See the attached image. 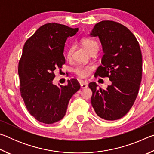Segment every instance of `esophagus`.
Masks as SVG:
<instances>
[{
	"label": "esophagus",
	"mask_w": 154,
	"mask_h": 154,
	"mask_svg": "<svg viewBox=\"0 0 154 154\" xmlns=\"http://www.w3.org/2000/svg\"><path fill=\"white\" fill-rule=\"evenodd\" d=\"M80 85L82 89H84V88H88V83L86 82H81Z\"/></svg>",
	"instance_id": "esophagus-1"
}]
</instances>
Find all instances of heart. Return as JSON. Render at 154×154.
I'll return each instance as SVG.
<instances>
[{
  "label": "heart",
  "mask_w": 154,
  "mask_h": 154,
  "mask_svg": "<svg viewBox=\"0 0 154 154\" xmlns=\"http://www.w3.org/2000/svg\"><path fill=\"white\" fill-rule=\"evenodd\" d=\"M82 45L89 53H92L93 51L97 52L98 50V44L96 41L91 39V38H83L81 41ZM74 51V46H70L67 50L66 58L67 59H71L72 54ZM92 70V67L91 66H78L75 68L74 72L78 76L81 78H85L89 75L90 71Z\"/></svg>",
  "instance_id": "b5f03b06"
}]
</instances>
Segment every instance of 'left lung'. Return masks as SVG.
<instances>
[{"mask_svg": "<svg viewBox=\"0 0 154 154\" xmlns=\"http://www.w3.org/2000/svg\"><path fill=\"white\" fill-rule=\"evenodd\" d=\"M90 36H98L104 55L96 76L109 77L106 89L90 82L91 103L98 116L113 121L126 115L139 93L142 79V54L139 42L128 28L113 21L96 24Z\"/></svg>", "mask_w": 154, "mask_h": 154, "instance_id": "obj_1", "label": "left lung"}]
</instances>
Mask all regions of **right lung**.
<instances>
[{"instance_id": "add662e5", "label": "right lung", "mask_w": 154, "mask_h": 154, "mask_svg": "<svg viewBox=\"0 0 154 154\" xmlns=\"http://www.w3.org/2000/svg\"><path fill=\"white\" fill-rule=\"evenodd\" d=\"M78 30L48 23L38 28L23 48L18 66L21 96L30 114L40 122L49 124L61 120L70 99L80 89L75 79L68 80L64 86L53 83L54 71L65 63V42Z\"/></svg>"}]
</instances>
